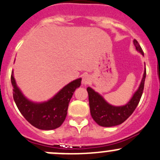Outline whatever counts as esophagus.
I'll return each mask as SVG.
<instances>
[{"label":"esophagus","mask_w":160,"mask_h":160,"mask_svg":"<svg viewBox=\"0 0 160 160\" xmlns=\"http://www.w3.org/2000/svg\"><path fill=\"white\" fill-rule=\"evenodd\" d=\"M90 82H91L90 76H89L88 74H85V75H83L82 79V86H86V85L89 84Z\"/></svg>","instance_id":"esophagus-1"}]
</instances>
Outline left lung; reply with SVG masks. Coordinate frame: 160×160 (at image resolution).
I'll list each match as a JSON object with an SVG mask.
<instances>
[{
  "label": "left lung",
  "mask_w": 160,
  "mask_h": 160,
  "mask_svg": "<svg viewBox=\"0 0 160 160\" xmlns=\"http://www.w3.org/2000/svg\"><path fill=\"white\" fill-rule=\"evenodd\" d=\"M133 44L136 47V50L144 56V52L140 46L137 40H133ZM146 77V69L144 68V74L141 84L133 93L128 103L122 106L112 105L105 100L99 92H96L92 88L88 87L87 92L89 94V103L90 108V113L94 121L101 127H111L117 125L122 124L136 109L144 90V81Z\"/></svg>",
  "instance_id": "8db88e82"
}]
</instances>
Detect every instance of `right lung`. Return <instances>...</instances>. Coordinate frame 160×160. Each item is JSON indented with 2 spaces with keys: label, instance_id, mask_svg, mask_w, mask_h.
<instances>
[{
  "label": "right lung",
  "instance_id": "1",
  "mask_svg": "<svg viewBox=\"0 0 160 160\" xmlns=\"http://www.w3.org/2000/svg\"><path fill=\"white\" fill-rule=\"evenodd\" d=\"M11 82L15 103L24 118L36 128L51 130L60 127L64 122L69 102L75 89L81 86L82 78L71 82L51 99L39 103L32 101L23 95L16 84L13 71Z\"/></svg>",
  "mask_w": 160,
  "mask_h": 160
}]
</instances>
